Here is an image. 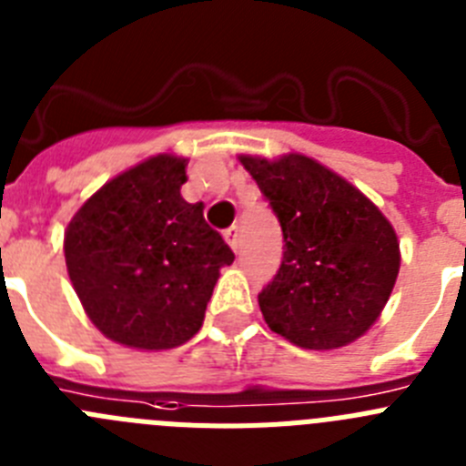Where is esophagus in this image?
Returning <instances> with one entry per match:
<instances>
[{
    "label": "esophagus",
    "instance_id": "1",
    "mask_svg": "<svg viewBox=\"0 0 466 466\" xmlns=\"http://www.w3.org/2000/svg\"><path fill=\"white\" fill-rule=\"evenodd\" d=\"M224 238H226V242L230 245V249L238 254V251H240V230H238V226H230V228H226Z\"/></svg>",
    "mask_w": 466,
    "mask_h": 466
}]
</instances>
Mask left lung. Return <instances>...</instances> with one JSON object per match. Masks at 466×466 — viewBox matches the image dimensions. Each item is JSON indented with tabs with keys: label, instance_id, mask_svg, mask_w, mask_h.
<instances>
[{
	"label": "left lung",
	"instance_id": "8db88e82",
	"mask_svg": "<svg viewBox=\"0 0 466 466\" xmlns=\"http://www.w3.org/2000/svg\"><path fill=\"white\" fill-rule=\"evenodd\" d=\"M284 233V258L258 293L272 332L314 351L347 347L377 321L400 272V242L377 205L305 155H242Z\"/></svg>",
	"mask_w": 466,
	"mask_h": 466
}]
</instances>
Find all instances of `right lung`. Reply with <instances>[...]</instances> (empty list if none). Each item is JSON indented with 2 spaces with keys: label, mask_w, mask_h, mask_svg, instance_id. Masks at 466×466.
<instances>
[{
  "label": "right lung",
  "mask_w": 466,
  "mask_h": 466,
  "mask_svg": "<svg viewBox=\"0 0 466 466\" xmlns=\"http://www.w3.org/2000/svg\"><path fill=\"white\" fill-rule=\"evenodd\" d=\"M187 159L157 155L106 182L64 233V258L89 321L143 351L185 344L236 254L187 203Z\"/></svg>",
  "instance_id": "obj_1"
}]
</instances>
